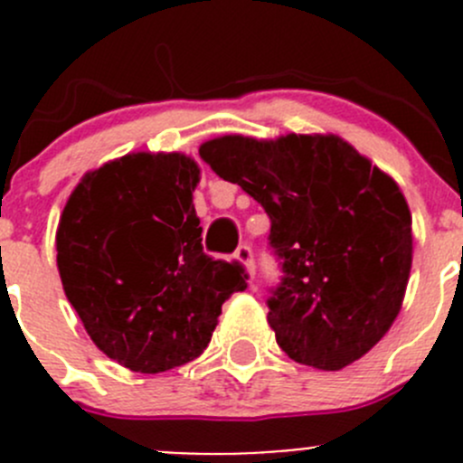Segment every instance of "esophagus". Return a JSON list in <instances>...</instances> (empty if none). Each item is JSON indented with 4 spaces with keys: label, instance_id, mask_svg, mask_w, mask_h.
I'll return each mask as SVG.
<instances>
[{
    "label": "esophagus",
    "instance_id": "obj_1",
    "mask_svg": "<svg viewBox=\"0 0 463 463\" xmlns=\"http://www.w3.org/2000/svg\"><path fill=\"white\" fill-rule=\"evenodd\" d=\"M235 258L241 261V264L246 266V270H249L250 278H255V261H253V249H250L249 244H241L240 249H237Z\"/></svg>",
    "mask_w": 463,
    "mask_h": 463
}]
</instances>
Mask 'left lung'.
I'll list each match as a JSON object with an SVG mask.
<instances>
[{
	"mask_svg": "<svg viewBox=\"0 0 463 463\" xmlns=\"http://www.w3.org/2000/svg\"><path fill=\"white\" fill-rule=\"evenodd\" d=\"M199 154L269 214L284 275L266 305L282 352L325 372L365 356L399 316L412 269L396 181L334 134H228Z\"/></svg>",
	"mask_w": 463,
	"mask_h": 463,
	"instance_id": "left-lung-1",
	"label": "left lung"
}]
</instances>
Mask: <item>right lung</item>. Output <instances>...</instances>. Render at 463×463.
<instances>
[{"mask_svg": "<svg viewBox=\"0 0 463 463\" xmlns=\"http://www.w3.org/2000/svg\"><path fill=\"white\" fill-rule=\"evenodd\" d=\"M199 172L179 152L125 154L87 172L60 217L64 293L96 347L132 372L194 361L223 302L246 288L237 261L203 253Z\"/></svg>", "mask_w": 463, "mask_h": 463, "instance_id": "1", "label": "right lung"}]
</instances>
